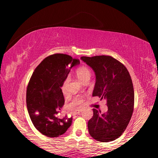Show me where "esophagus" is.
<instances>
[{
  "instance_id": "obj_1",
  "label": "esophagus",
  "mask_w": 158,
  "mask_h": 158,
  "mask_svg": "<svg viewBox=\"0 0 158 158\" xmlns=\"http://www.w3.org/2000/svg\"><path fill=\"white\" fill-rule=\"evenodd\" d=\"M81 109H77V111H74V112H73V115L80 114V113H81Z\"/></svg>"
}]
</instances>
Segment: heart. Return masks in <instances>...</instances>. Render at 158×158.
<instances>
[{
  "label": "heart",
  "instance_id": "b5f03b06",
  "mask_svg": "<svg viewBox=\"0 0 158 158\" xmlns=\"http://www.w3.org/2000/svg\"><path fill=\"white\" fill-rule=\"evenodd\" d=\"M76 76L80 81L81 82L84 83L85 81H89V79L91 77V70L88 66L85 65H81L78 68L76 69ZM68 78H65L63 81L62 85H61V90L63 93H65L66 92V85L68 84ZM84 102V96L78 95L74 97L73 100H72L71 102L69 103V107L70 108H74L78 105H80Z\"/></svg>",
  "mask_w": 158,
  "mask_h": 158
}]
</instances>
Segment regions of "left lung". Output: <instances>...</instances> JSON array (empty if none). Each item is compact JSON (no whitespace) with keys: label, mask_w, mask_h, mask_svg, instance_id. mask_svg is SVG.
<instances>
[{"label":"left lung","mask_w":158,"mask_h":158,"mask_svg":"<svg viewBox=\"0 0 158 158\" xmlns=\"http://www.w3.org/2000/svg\"><path fill=\"white\" fill-rule=\"evenodd\" d=\"M81 59L95 73L93 96L106 99L108 106L105 114L93 109V116L88 122L90 135L102 142L114 141L124 132L133 113L135 93L129 72L110 56H82Z\"/></svg>","instance_id":"left-lung-1"}]
</instances>
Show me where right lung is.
I'll use <instances>...</instances> for the list:
<instances>
[{
  "label": "right lung",
  "instance_id": "add662e5",
  "mask_svg": "<svg viewBox=\"0 0 158 158\" xmlns=\"http://www.w3.org/2000/svg\"><path fill=\"white\" fill-rule=\"evenodd\" d=\"M79 59L63 53L45 58L35 69L26 90V104L35 127L48 137H58L70 127L73 117L60 118L65 99L61 90L64 79Z\"/></svg>",
  "mask_w": 158,
  "mask_h": 158
}]
</instances>
